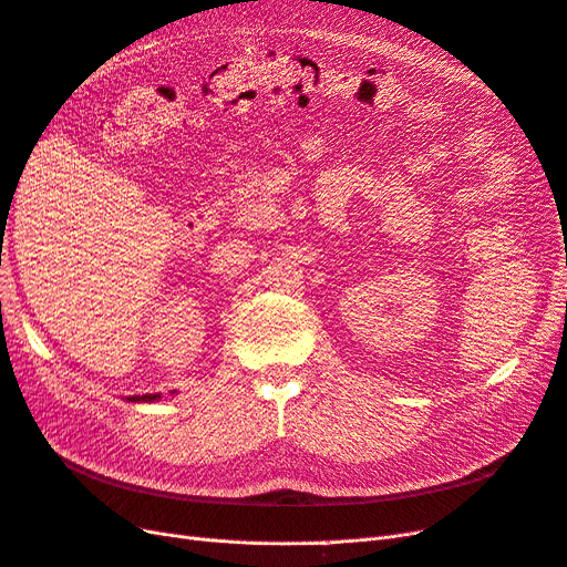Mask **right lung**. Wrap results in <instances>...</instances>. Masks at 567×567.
I'll use <instances>...</instances> for the list:
<instances>
[{
    "label": "right lung",
    "instance_id": "obj_1",
    "mask_svg": "<svg viewBox=\"0 0 567 567\" xmlns=\"http://www.w3.org/2000/svg\"><path fill=\"white\" fill-rule=\"evenodd\" d=\"M158 398H161V394H142V398H130V402H153Z\"/></svg>",
    "mask_w": 567,
    "mask_h": 567
}]
</instances>
